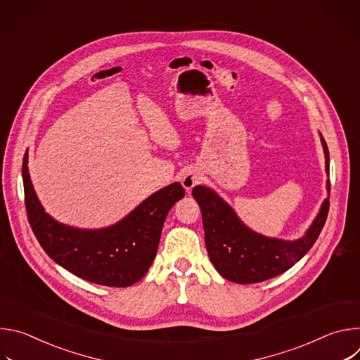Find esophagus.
I'll return each mask as SVG.
<instances>
[{
    "mask_svg": "<svg viewBox=\"0 0 360 360\" xmlns=\"http://www.w3.org/2000/svg\"><path fill=\"white\" fill-rule=\"evenodd\" d=\"M202 181V174L198 171V169H193V168H189L184 172L182 178H181V182L184 185V188L186 189V192L189 193L192 191V188L195 185H198L199 182Z\"/></svg>",
    "mask_w": 360,
    "mask_h": 360,
    "instance_id": "esophagus-1",
    "label": "esophagus"
}]
</instances>
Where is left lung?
Listing matches in <instances>:
<instances>
[{"label": "left lung", "instance_id": "1", "mask_svg": "<svg viewBox=\"0 0 360 360\" xmlns=\"http://www.w3.org/2000/svg\"><path fill=\"white\" fill-rule=\"evenodd\" d=\"M329 174V149L321 135ZM330 192V181L326 182ZM192 196L196 199L205 231V245L215 269L235 283H256L275 278L297 261L316 242L329 212V198L304 236L296 240L268 238L250 231L242 224L229 205L212 189L195 186Z\"/></svg>", "mask_w": 360, "mask_h": 360}]
</instances>
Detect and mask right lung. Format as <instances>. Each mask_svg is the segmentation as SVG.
Instances as JSON below:
<instances>
[{
  "mask_svg": "<svg viewBox=\"0 0 360 360\" xmlns=\"http://www.w3.org/2000/svg\"><path fill=\"white\" fill-rule=\"evenodd\" d=\"M22 160V181L28 222L51 259L92 283L127 288L148 272L160 245L162 226L175 202L185 196L181 184L152 193L118 224L104 229H78L45 214Z\"/></svg>",
  "mask_w": 360,
  "mask_h": 360,
  "instance_id": "obj_1",
  "label": "right lung"
}]
</instances>
